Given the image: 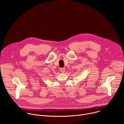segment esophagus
I'll return each mask as SVG.
<instances>
[{"instance_id":"1","label":"esophagus","mask_w":124,"mask_h":124,"mask_svg":"<svg viewBox=\"0 0 124 124\" xmlns=\"http://www.w3.org/2000/svg\"><path fill=\"white\" fill-rule=\"evenodd\" d=\"M60 72H61L62 73H64L65 71V68H60Z\"/></svg>"}]
</instances>
